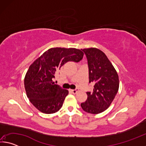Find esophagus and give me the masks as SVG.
Listing matches in <instances>:
<instances>
[{"instance_id": "obj_1", "label": "esophagus", "mask_w": 146, "mask_h": 146, "mask_svg": "<svg viewBox=\"0 0 146 146\" xmlns=\"http://www.w3.org/2000/svg\"><path fill=\"white\" fill-rule=\"evenodd\" d=\"M71 93H72L76 94L78 91V89H75V90H71Z\"/></svg>"}]
</instances>
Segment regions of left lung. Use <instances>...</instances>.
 Wrapping results in <instances>:
<instances>
[{"mask_svg":"<svg viewBox=\"0 0 146 146\" xmlns=\"http://www.w3.org/2000/svg\"><path fill=\"white\" fill-rule=\"evenodd\" d=\"M88 60L89 82L94 85L92 93L87 92L88 98L81 103L84 111L98 114L110 107L119 88L117 71L105 53L97 48L83 49Z\"/></svg>","mask_w":146,"mask_h":146,"instance_id":"obj_1","label":"left lung"}]
</instances>
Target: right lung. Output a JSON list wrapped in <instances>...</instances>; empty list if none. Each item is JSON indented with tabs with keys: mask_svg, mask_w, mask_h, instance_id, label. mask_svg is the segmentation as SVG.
Returning <instances> with one entry per match:
<instances>
[{
	"mask_svg": "<svg viewBox=\"0 0 146 146\" xmlns=\"http://www.w3.org/2000/svg\"><path fill=\"white\" fill-rule=\"evenodd\" d=\"M83 56L82 49L50 48L29 66L24 78V87L27 97L38 110L51 114L62 108L69 92L55 84L53 78L64 64L78 62Z\"/></svg>",
	"mask_w": 146,
	"mask_h": 146,
	"instance_id": "add662e5",
	"label": "right lung"
}]
</instances>
